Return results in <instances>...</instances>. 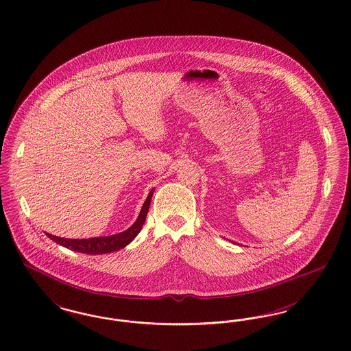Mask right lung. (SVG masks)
Returning a JSON list of instances; mask_svg holds the SVG:
<instances>
[{"instance_id":"right-lung-1","label":"right lung","mask_w":351,"mask_h":351,"mask_svg":"<svg viewBox=\"0 0 351 351\" xmlns=\"http://www.w3.org/2000/svg\"><path fill=\"white\" fill-rule=\"evenodd\" d=\"M154 195V190H151L148 193L147 199L142 206V210L139 213V217L134 222V225L128 228L124 232H120L117 235H111V237H103V238H90V239H64L58 238L51 234H46L53 241L57 244H60L66 248L75 250V252H81L86 254H104V253H111L114 250L124 248L133 239L136 238L142 230V226L146 221L147 217L148 208L151 204V197Z\"/></svg>"}]
</instances>
